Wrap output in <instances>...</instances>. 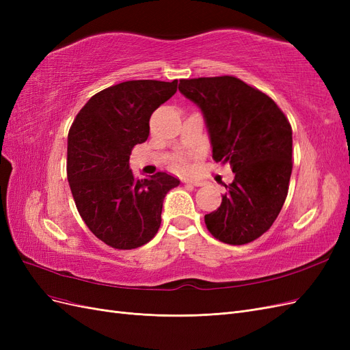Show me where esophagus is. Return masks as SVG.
<instances>
[{
    "instance_id": "obj_1",
    "label": "esophagus",
    "mask_w": 350,
    "mask_h": 350,
    "mask_svg": "<svg viewBox=\"0 0 350 350\" xmlns=\"http://www.w3.org/2000/svg\"><path fill=\"white\" fill-rule=\"evenodd\" d=\"M184 183H185V184H191V185H196V187H201V185H204V183H203V181H200V179H189V178H187V179H184Z\"/></svg>"
}]
</instances>
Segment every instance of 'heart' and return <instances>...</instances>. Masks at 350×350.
Segmentation results:
<instances>
[{"label": "heart", "mask_w": 350, "mask_h": 350, "mask_svg": "<svg viewBox=\"0 0 350 350\" xmlns=\"http://www.w3.org/2000/svg\"><path fill=\"white\" fill-rule=\"evenodd\" d=\"M176 162H178L179 165H184V159H183V156H179V157L176 159Z\"/></svg>", "instance_id": "obj_1"}]
</instances>
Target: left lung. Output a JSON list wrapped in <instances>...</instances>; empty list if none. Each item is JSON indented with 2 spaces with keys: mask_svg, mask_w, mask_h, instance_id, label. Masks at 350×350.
I'll list each match as a JSON object with an SVG mask.
<instances>
[{
  "mask_svg": "<svg viewBox=\"0 0 350 350\" xmlns=\"http://www.w3.org/2000/svg\"><path fill=\"white\" fill-rule=\"evenodd\" d=\"M203 112L213 159L235 174L217 210L204 216L210 234L243 245L269 230L288 196L292 129L267 94L232 76L179 81Z\"/></svg>",
  "mask_w": 350,
  "mask_h": 350,
  "instance_id": "1",
  "label": "left lung"
}]
</instances>
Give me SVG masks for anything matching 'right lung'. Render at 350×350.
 Returning a JSON list of instances; mask_svg holds the SVG:
<instances>
[{"label":"right lung","instance_id":"add662e5","mask_svg":"<svg viewBox=\"0 0 350 350\" xmlns=\"http://www.w3.org/2000/svg\"><path fill=\"white\" fill-rule=\"evenodd\" d=\"M178 80H130L94 94L68 133L67 175L84 224L107 245L139 248L161 226L165 196L179 185L166 172L135 179L130 154L147 140L152 113L171 99Z\"/></svg>","mask_w":350,"mask_h":350}]
</instances>
